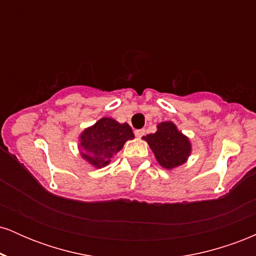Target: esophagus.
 Wrapping results in <instances>:
<instances>
[{"label": "esophagus", "mask_w": 256, "mask_h": 256, "mask_svg": "<svg viewBox=\"0 0 256 256\" xmlns=\"http://www.w3.org/2000/svg\"><path fill=\"white\" fill-rule=\"evenodd\" d=\"M134 134H136L137 137H143L146 134V130L144 128H140V130L134 131Z\"/></svg>", "instance_id": "34e87169"}]
</instances>
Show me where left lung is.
Masks as SVG:
<instances>
[{
    "instance_id": "left-lung-1",
    "label": "left lung",
    "mask_w": 256,
    "mask_h": 256,
    "mask_svg": "<svg viewBox=\"0 0 256 256\" xmlns=\"http://www.w3.org/2000/svg\"><path fill=\"white\" fill-rule=\"evenodd\" d=\"M144 140L150 146L158 164L168 170L185 162L192 149L189 140L177 130L173 122H161L158 125V131L146 134Z\"/></svg>"
}]
</instances>
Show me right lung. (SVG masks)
Listing matches in <instances>:
<instances>
[{"mask_svg": "<svg viewBox=\"0 0 256 256\" xmlns=\"http://www.w3.org/2000/svg\"><path fill=\"white\" fill-rule=\"evenodd\" d=\"M134 137L128 124H119L110 118H102L82 134V155L94 166L104 167L124 146L126 140Z\"/></svg>", "mask_w": 256, "mask_h": 256, "instance_id": "1", "label": "right lung"}]
</instances>
